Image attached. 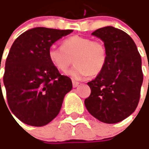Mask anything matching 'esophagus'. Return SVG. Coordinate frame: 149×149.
I'll return each instance as SVG.
<instances>
[{
	"label": "esophagus",
	"instance_id": "obj_1",
	"mask_svg": "<svg viewBox=\"0 0 149 149\" xmlns=\"http://www.w3.org/2000/svg\"><path fill=\"white\" fill-rule=\"evenodd\" d=\"M72 84H73V87H74V88H75V87H77V86L79 85V82H76V81H73Z\"/></svg>",
	"mask_w": 149,
	"mask_h": 149
}]
</instances>
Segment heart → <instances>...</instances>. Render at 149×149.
Wrapping results in <instances>:
<instances>
[{"mask_svg": "<svg viewBox=\"0 0 149 149\" xmlns=\"http://www.w3.org/2000/svg\"><path fill=\"white\" fill-rule=\"evenodd\" d=\"M49 63L60 71H65L72 63L74 66L66 74L74 79H82L88 75H97L106 66L107 53L100 41L74 35L63 40L61 46H51L48 50Z\"/></svg>", "mask_w": 149, "mask_h": 149, "instance_id": "obj_1", "label": "heart"}]
</instances>
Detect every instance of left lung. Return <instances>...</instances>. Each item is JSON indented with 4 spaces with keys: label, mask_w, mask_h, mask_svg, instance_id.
I'll list each match as a JSON object with an SVG mask.
<instances>
[{
    "label": "left lung",
    "mask_w": 149,
    "mask_h": 149,
    "mask_svg": "<svg viewBox=\"0 0 149 149\" xmlns=\"http://www.w3.org/2000/svg\"><path fill=\"white\" fill-rule=\"evenodd\" d=\"M91 34L103 41L107 59L103 71L87 83L91 92L84 103L101 122L119 123L133 113L139 103L141 57L132 38L121 29L106 26Z\"/></svg>",
    "instance_id": "left-lung-1"
}]
</instances>
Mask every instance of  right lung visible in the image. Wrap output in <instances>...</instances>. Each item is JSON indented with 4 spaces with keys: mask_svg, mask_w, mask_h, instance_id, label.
<instances>
[{
    "mask_svg": "<svg viewBox=\"0 0 149 149\" xmlns=\"http://www.w3.org/2000/svg\"><path fill=\"white\" fill-rule=\"evenodd\" d=\"M72 32L36 27L13 43L3 81L9 108L23 123L42 127L59 113L72 82L49 63L48 50L56 41Z\"/></svg>",
    "mask_w": 149,
    "mask_h": 149,
    "instance_id": "right-lung-1",
    "label": "right lung"
}]
</instances>
